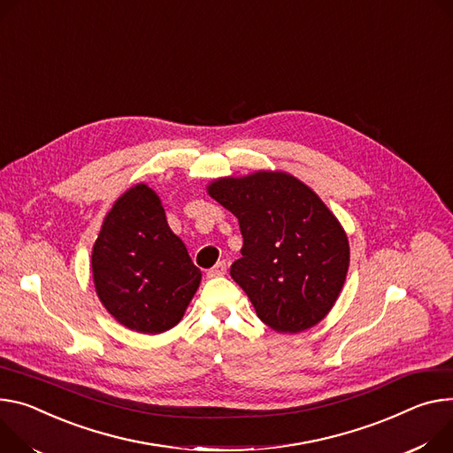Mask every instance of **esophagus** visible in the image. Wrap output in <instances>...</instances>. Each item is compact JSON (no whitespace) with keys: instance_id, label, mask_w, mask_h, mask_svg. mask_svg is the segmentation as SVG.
Here are the masks:
<instances>
[{"instance_id":"obj_1","label":"esophagus","mask_w":453,"mask_h":453,"mask_svg":"<svg viewBox=\"0 0 453 453\" xmlns=\"http://www.w3.org/2000/svg\"><path fill=\"white\" fill-rule=\"evenodd\" d=\"M226 271H227L226 262H219L217 265H213V267L208 271V274H210L211 278H217V276H224V274H226Z\"/></svg>"}]
</instances>
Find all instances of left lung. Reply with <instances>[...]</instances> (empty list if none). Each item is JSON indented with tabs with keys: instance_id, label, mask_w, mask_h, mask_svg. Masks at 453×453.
<instances>
[{
	"instance_id": "left-lung-1",
	"label": "left lung",
	"mask_w": 453,
	"mask_h": 453,
	"mask_svg": "<svg viewBox=\"0 0 453 453\" xmlns=\"http://www.w3.org/2000/svg\"><path fill=\"white\" fill-rule=\"evenodd\" d=\"M208 193L238 219L243 245L231 276L258 318L285 334L319 323L350 262L347 234L321 198L283 172L217 179Z\"/></svg>"
}]
</instances>
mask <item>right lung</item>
Returning a JSON list of instances; mask_svg holds the SVG:
<instances>
[{
    "instance_id": "obj_1",
    "label": "right lung",
    "mask_w": 453,
    "mask_h": 453,
    "mask_svg": "<svg viewBox=\"0 0 453 453\" xmlns=\"http://www.w3.org/2000/svg\"><path fill=\"white\" fill-rule=\"evenodd\" d=\"M92 273L104 309L142 334L175 326L202 278L184 242L170 229L160 198L146 184L122 193L104 217Z\"/></svg>"
}]
</instances>
